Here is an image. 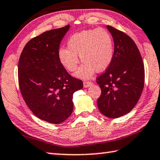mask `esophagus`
Segmentation results:
<instances>
[{
  "label": "esophagus",
  "instance_id": "esophagus-1",
  "mask_svg": "<svg viewBox=\"0 0 160 160\" xmlns=\"http://www.w3.org/2000/svg\"><path fill=\"white\" fill-rule=\"evenodd\" d=\"M92 85V83L90 82H83V87L84 88H88L89 86H91Z\"/></svg>",
  "mask_w": 160,
  "mask_h": 160
}]
</instances>
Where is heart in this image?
Listing matches in <instances>:
<instances>
[{
  "label": "heart",
  "mask_w": 160,
  "mask_h": 160,
  "mask_svg": "<svg viewBox=\"0 0 160 160\" xmlns=\"http://www.w3.org/2000/svg\"><path fill=\"white\" fill-rule=\"evenodd\" d=\"M67 49L59 50V59L67 70L74 72L79 60L83 63L75 76L91 78L95 72H101L110 65L114 57V42L110 33L105 29L85 30L76 33L69 38Z\"/></svg>",
  "instance_id": "b5f03b06"
}]
</instances>
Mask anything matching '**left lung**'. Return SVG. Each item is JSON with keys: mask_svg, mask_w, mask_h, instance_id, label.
<instances>
[{"mask_svg": "<svg viewBox=\"0 0 160 160\" xmlns=\"http://www.w3.org/2000/svg\"><path fill=\"white\" fill-rule=\"evenodd\" d=\"M107 29L114 40V57L104 74L97 78L101 88L97 104L103 115L115 119L130 112L138 102L144 87L145 69L132 39L109 25Z\"/></svg>", "mask_w": 160, "mask_h": 160, "instance_id": "8db88e82", "label": "left lung"}]
</instances>
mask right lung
<instances>
[{
	"mask_svg": "<svg viewBox=\"0 0 160 160\" xmlns=\"http://www.w3.org/2000/svg\"><path fill=\"white\" fill-rule=\"evenodd\" d=\"M70 25L52 29L30 40L18 63L22 96L30 110L40 119L59 124L73 111V94L83 88L59 59L60 42Z\"/></svg>",
	"mask_w": 160,
	"mask_h": 160,
	"instance_id": "right-lung-1",
	"label": "right lung"
}]
</instances>
